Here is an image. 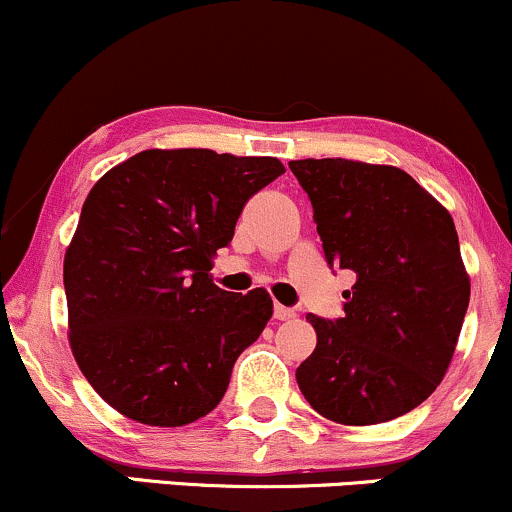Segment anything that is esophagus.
Masks as SVG:
<instances>
[{
    "label": "esophagus",
    "instance_id": "34e87169",
    "mask_svg": "<svg viewBox=\"0 0 512 512\" xmlns=\"http://www.w3.org/2000/svg\"><path fill=\"white\" fill-rule=\"evenodd\" d=\"M274 317L276 320H291V317H296V313H293L291 308H286V305H274Z\"/></svg>",
    "mask_w": 512,
    "mask_h": 512
}]
</instances>
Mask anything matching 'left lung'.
I'll return each mask as SVG.
<instances>
[{"mask_svg":"<svg viewBox=\"0 0 512 512\" xmlns=\"http://www.w3.org/2000/svg\"><path fill=\"white\" fill-rule=\"evenodd\" d=\"M330 267L356 274L344 317L305 315L317 346L296 370L310 407L344 426L392 421L443 380L469 305L455 223L395 166L291 161Z\"/></svg>","mask_w":512,"mask_h":512,"instance_id":"obj_1","label":"left lung"}]
</instances>
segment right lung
<instances>
[{"label":"right lung","mask_w":512,"mask_h":512,"mask_svg":"<svg viewBox=\"0 0 512 512\" xmlns=\"http://www.w3.org/2000/svg\"><path fill=\"white\" fill-rule=\"evenodd\" d=\"M281 173L272 156L149 149L88 192L64 255L69 344L93 390L127 419L185 426L226 395L274 305L264 289H219L211 257Z\"/></svg>","instance_id":"obj_1"}]
</instances>
